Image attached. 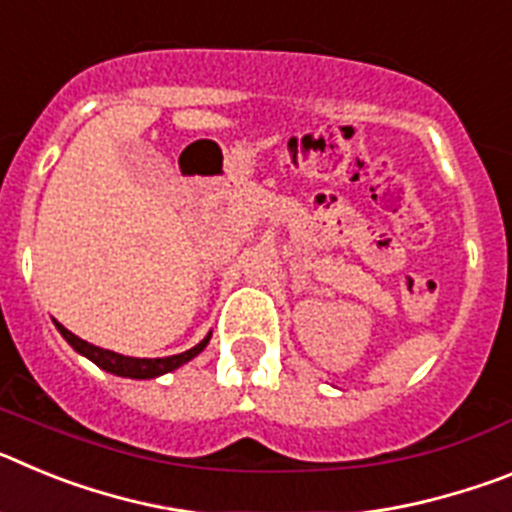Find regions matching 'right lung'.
Wrapping results in <instances>:
<instances>
[{
  "label": "right lung",
  "instance_id": "obj_1",
  "mask_svg": "<svg viewBox=\"0 0 512 512\" xmlns=\"http://www.w3.org/2000/svg\"><path fill=\"white\" fill-rule=\"evenodd\" d=\"M56 328L61 330V336L66 338V341H69L71 346L79 351V354H84L87 359H92L99 369H104V372H110V374H117V377H130V379H151V377H158V374L174 372L176 366L187 364L189 359H194V356L200 354L202 348L207 346V341H210V336H207L205 341L197 343V346L189 348V351H184V354L166 356V359H133V356L115 354V351H107V348H99V346H92V343H87V341H81L79 336H74V333L63 328V325L56 323Z\"/></svg>",
  "mask_w": 512,
  "mask_h": 512
}]
</instances>
